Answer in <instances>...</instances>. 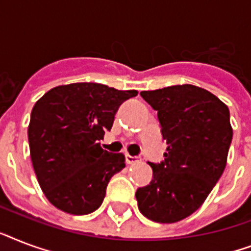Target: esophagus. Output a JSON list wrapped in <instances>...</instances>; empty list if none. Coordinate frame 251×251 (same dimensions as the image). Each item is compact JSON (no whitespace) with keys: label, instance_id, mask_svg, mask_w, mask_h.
Listing matches in <instances>:
<instances>
[{"label":"esophagus","instance_id":"34e87169","mask_svg":"<svg viewBox=\"0 0 251 251\" xmlns=\"http://www.w3.org/2000/svg\"><path fill=\"white\" fill-rule=\"evenodd\" d=\"M125 159H126V163H127V164H134V163L139 161V159H138L137 156H131V155H129V153H126Z\"/></svg>","mask_w":251,"mask_h":251}]
</instances>
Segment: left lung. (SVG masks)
Returning <instances> with one entry per match:
<instances>
[{
	"mask_svg": "<svg viewBox=\"0 0 251 251\" xmlns=\"http://www.w3.org/2000/svg\"><path fill=\"white\" fill-rule=\"evenodd\" d=\"M141 96L157 110L168 147L164 161L149 163L152 181L135 193L138 208L152 222L177 223L202 206L226 169L233 137L229 109L193 84L142 91Z\"/></svg>",
	"mask_w": 251,
	"mask_h": 251,
	"instance_id": "obj_1",
	"label": "left lung"
}]
</instances>
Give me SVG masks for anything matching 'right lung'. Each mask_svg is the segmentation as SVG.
<instances>
[{
    "label": "right lung",
    "instance_id": "obj_1",
    "mask_svg": "<svg viewBox=\"0 0 251 251\" xmlns=\"http://www.w3.org/2000/svg\"><path fill=\"white\" fill-rule=\"evenodd\" d=\"M138 91L99 83L57 86L31 112L28 143L41 190L58 210L87 215L98 210L112 176L125 168L124 153L99 141L112 129L118 106Z\"/></svg>",
    "mask_w": 251,
    "mask_h": 251
}]
</instances>
